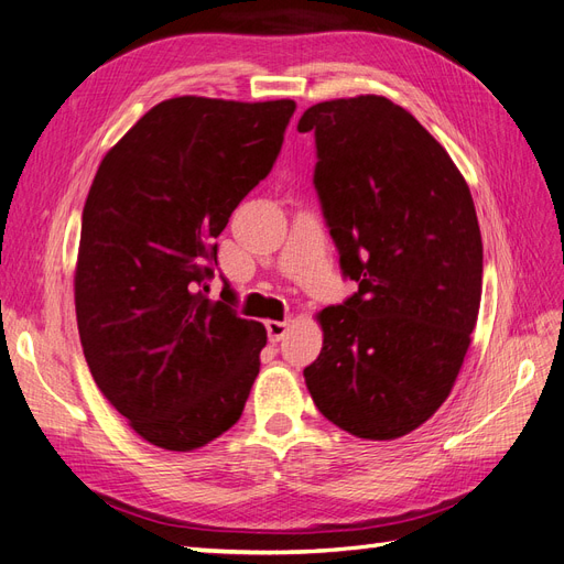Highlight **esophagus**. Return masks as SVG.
<instances>
[{
	"label": "esophagus",
	"instance_id": "1",
	"mask_svg": "<svg viewBox=\"0 0 564 564\" xmlns=\"http://www.w3.org/2000/svg\"><path fill=\"white\" fill-rule=\"evenodd\" d=\"M265 329H268V338L270 344H280V340L286 336L289 332V322H278V319H268L265 322Z\"/></svg>",
	"mask_w": 564,
	"mask_h": 564
}]
</instances>
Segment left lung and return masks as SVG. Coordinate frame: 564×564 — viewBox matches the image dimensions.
<instances>
[{
	"mask_svg": "<svg viewBox=\"0 0 564 564\" xmlns=\"http://www.w3.org/2000/svg\"><path fill=\"white\" fill-rule=\"evenodd\" d=\"M315 191L357 292L317 319L324 344L303 369L315 406L365 440L429 421L464 365L482 296V237L468 183L433 135L383 96L324 100Z\"/></svg>",
	"mask_w": 564,
	"mask_h": 564,
	"instance_id": "1",
	"label": "left lung"
}]
</instances>
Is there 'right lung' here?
<instances>
[{"label":"right lung","instance_id":"right-lung-1","mask_svg":"<svg viewBox=\"0 0 564 564\" xmlns=\"http://www.w3.org/2000/svg\"><path fill=\"white\" fill-rule=\"evenodd\" d=\"M296 104L178 96L100 162L84 204L75 311L108 402L150 445L193 452L242 416L265 327L200 292L214 240L275 164Z\"/></svg>","mask_w":564,"mask_h":564}]
</instances>
